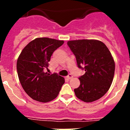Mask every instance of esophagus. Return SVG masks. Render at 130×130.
I'll return each instance as SVG.
<instances>
[{"label":"esophagus","mask_w":130,"mask_h":130,"mask_svg":"<svg viewBox=\"0 0 130 130\" xmlns=\"http://www.w3.org/2000/svg\"><path fill=\"white\" fill-rule=\"evenodd\" d=\"M67 78H68V79H71V78H73V76L72 74H69L67 76Z\"/></svg>","instance_id":"obj_1"}]
</instances>
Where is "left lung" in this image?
<instances>
[{
    "mask_svg": "<svg viewBox=\"0 0 130 130\" xmlns=\"http://www.w3.org/2000/svg\"><path fill=\"white\" fill-rule=\"evenodd\" d=\"M79 69L86 71L79 77L80 84L75 89L77 98L86 103L100 99L108 91L114 78L115 63L104 43L95 40L69 41Z\"/></svg>",
    "mask_w": 130,
    "mask_h": 130,
    "instance_id": "obj_1",
    "label": "left lung"
}]
</instances>
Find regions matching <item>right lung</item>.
Listing matches in <instances>:
<instances>
[{"label":"right lung","mask_w":130,"mask_h":130,"mask_svg":"<svg viewBox=\"0 0 130 130\" xmlns=\"http://www.w3.org/2000/svg\"><path fill=\"white\" fill-rule=\"evenodd\" d=\"M62 40L38 38L22 50L17 61L18 77L23 89L32 99L47 103L55 99L65 83L61 76L44 72L53 52L63 44Z\"/></svg>","instance_id":"1"}]
</instances>
